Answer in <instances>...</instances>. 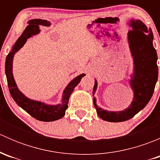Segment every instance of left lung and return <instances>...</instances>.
<instances>
[{
    "label": "left lung",
    "instance_id": "obj_1",
    "mask_svg": "<svg viewBox=\"0 0 160 160\" xmlns=\"http://www.w3.org/2000/svg\"><path fill=\"white\" fill-rule=\"evenodd\" d=\"M129 25L132 28L128 31V38L134 61V72L130 80L131 88L134 91L133 101L125 111H108L98 108L96 99L93 98L98 116L107 122H125L142 110L151 99L158 80L157 53L152 45V29H148L140 20H131ZM97 86L98 82L95 80L93 95Z\"/></svg>",
    "mask_w": 160,
    "mask_h": 160
}]
</instances>
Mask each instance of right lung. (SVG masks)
Returning <instances> with one entry per match:
<instances>
[{
    "instance_id": "add662e5",
    "label": "right lung",
    "mask_w": 160,
    "mask_h": 160,
    "mask_svg": "<svg viewBox=\"0 0 160 160\" xmlns=\"http://www.w3.org/2000/svg\"><path fill=\"white\" fill-rule=\"evenodd\" d=\"M28 25L24 30L23 33L18 38L14 43L12 49L6 57L5 61V73L7 77L8 85L9 91L13 99L16 104L20 106L32 117L41 122H53V121L60 119L65 115L66 110L68 108V102L70 94L75 87L78 84L81 80L82 77L85 76L84 73L77 76L72 81L70 82L67 88H65L62 94V103L57 105H47L42 103L41 101H32L29 98H26L18 88L14 81L12 73V62L13 57L16 52L18 51L26 42L27 39L32 35L39 33V25L43 26H49L50 22L46 20L42 19H32L28 21Z\"/></svg>"
}]
</instances>
